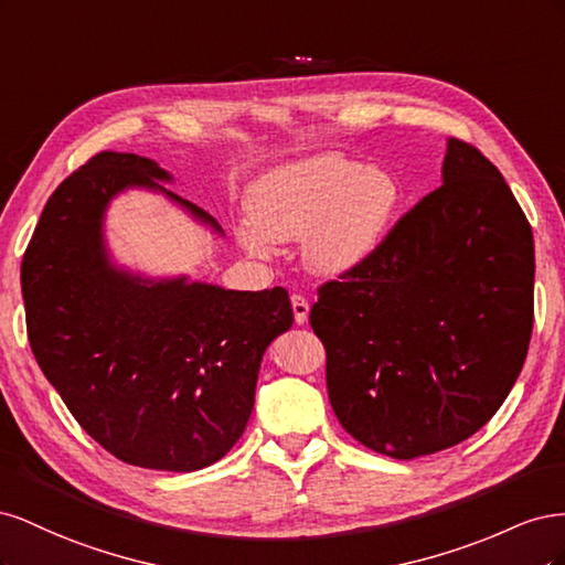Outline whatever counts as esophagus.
<instances>
[{
    "label": "esophagus",
    "instance_id": "obj_1",
    "mask_svg": "<svg viewBox=\"0 0 565 565\" xmlns=\"http://www.w3.org/2000/svg\"><path fill=\"white\" fill-rule=\"evenodd\" d=\"M292 311H295V320L299 324L309 322V313H311V306L306 301L301 295H292Z\"/></svg>",
    "mask_w": 565,
    "mask_h": 565
}]
</instances>
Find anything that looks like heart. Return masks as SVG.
<instances>
[{
	"label": "heart",
	"mask_w": 565,
	"mask_h": 565,
	"mask_svg": "<svg viewBox=\"0 0 565 565\" xmlns=\"http://www.w3.org/2000/svg\"><path fill=\"white\" fill-rule=\"evenodd\" d=\"M403 204V183L384 164L322 152L270 167L247 193L249 221L237 241L254 256L301 237V262L316 276L363 268L386 245Z\"/></svg>",
	"instance_id": "b5f03b06"
}]
</instances>
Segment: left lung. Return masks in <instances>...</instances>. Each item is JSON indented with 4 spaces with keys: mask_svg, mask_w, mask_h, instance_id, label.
Returning <instances> with one entry per match:
<instances>
[{
    "mask_svg": "<svg viewBox=\"0 0 565 565\" xmlns=\"http://www.w3.org/2000/svg\"><path fill=\"white\" fill-rule=\"evenodd\" d=\"M533 231L500 169L448 139L443 185L363 268L324 282L311 328L328 396L365 448L415 459L498 413L533 332Z\"/></svg>",
    "mask_w": 565,
    "mask_h": 565,
    "instance_id": "8db88e82",
    "label": "left lung"
}]
</instances>
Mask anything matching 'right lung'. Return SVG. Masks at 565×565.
I'll return each instance as SVG.
<instances>
[{
	"label": "right lung",
	"mask_w": 565,
	"mask_h": 565,
	"mask_svg": "<svg viewBox=\"0 0 565 565\" xmlns=\"http://www.w3.org/2000/svg\"><path fill=\"white\" fill-rule=\"evenodd\" d=\"M172 181L156 160L98 152L49 198L21 287L32 353L82 429L127 465L198 471L243 436L262 358L295 313L282 287L237 292L113 262L106 212L129 188L224 235Z\"/></svg>",
	"instance_id": "add662e5"
}]
</instances>
